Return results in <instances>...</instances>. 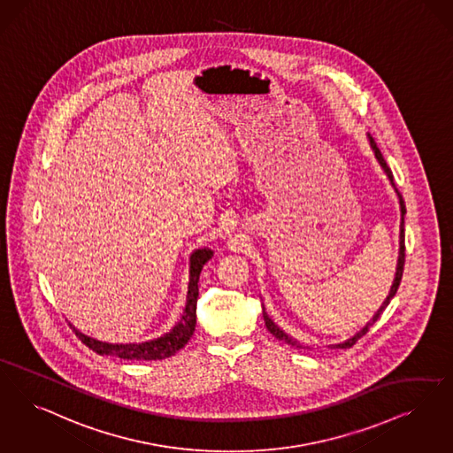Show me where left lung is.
Returning <instances> with one entry per match:
<instances>
[{
    "label": "left lung",
    "mask_w": 453,
    "mask_h": 453,
    "mask_svg": "<svg viewBox=\"0 0 453 453\" xmlns=\"http://www.w3.org/2000/svg\"><path fill=\"white\" fill-rule=\"evenodd\" d=\"M367 138H369V143H371V148H372V151H374V155H376V158H378V162H380V166H382V170H384V173L388 175V179L391 181V185L395 187V190H396V194H398L399 199V209H401V224H399V256H398V265H396V274H395V281H393V285H391V290H389V295L386 296V300L382 302V305H380V310L374 313V317L365 324V326H362L361 330L356 334V335H352L350 339H347L345 342H341V344H334L330 345V347H334V349H349V347H352V345L356 344L359 339H361L362 335H365L367 334V330L371 328V326H374V322L378 320L380 317V313L384 311V308L389 305V302L393 300V296L396 295V291L399 288V283H401V278H403V270H404V214H406V205H404V200H403V196L399 194L398 188H396V185H395V181H393V173H391V170H389V166H388V163L386 160L382 158V153L380 151V148L376 145V142H374V138L371 136V134H367ZM263 317H265V326L266 328L272 332L273 335L278 339V341H283V342H287V344L296 345V347H300V344H296V341H293L291 337H288L280 326H276L274 322H273L272 319L268 317V313L265 311V307H263Z\"/></svg>",
    "instance_id": "1"
}]
</instances>
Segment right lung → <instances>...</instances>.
Listing matches in <instances>:
<instances>
[{
    "instance_id": "add662e5",
    "label": "right lung",
    "mask_w": 453,
    "mask_h": 453,
    "mask_svg": "<svg viewBox=\"0 0 453 453\" xmlns=\"http://www.w3.org/2000/svg\"><path fill=\"white\" fill-rule=\"evenodd\" d=\"M214 256L212 250L202 248L196 250L190 256V281L187 291V305L183 310L180 322L173 326L168 334L158 339L142 342V344H108L96 341L92 337L84 335L73 326L75 335L82 344L88 345L91 350L99 356H116L127 361H158L173 356L180 350L183 345L190 341L194 335L196 324H197V296H199V276L203 265Z\"/></svg>"
}]
</instances>
